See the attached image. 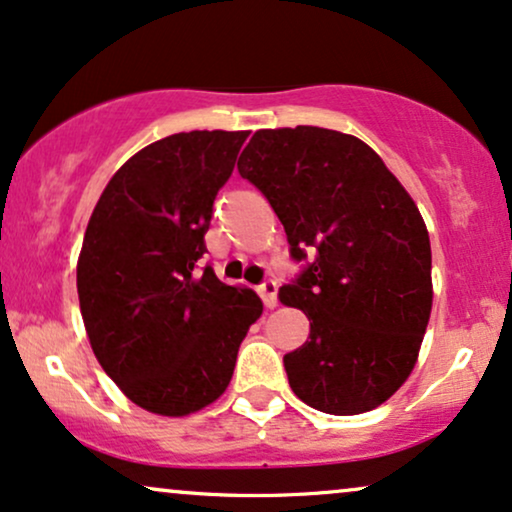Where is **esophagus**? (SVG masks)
I'll list each match as a JSON object with an SVG mask.
<instances>
[{"label": "esophagus", "instance_id": "1", "mask_svg": "<svg viewBox=\"0 0 512 512\" xmlns=\"http://www.w3.org/2000/svg\"><path fill=\"white\" fill-rule=\"evenodd\" d=\"M258 294H261V299H263V304H266V308H270V311H273V308L277 306V285L275 282H263L261 287H258Z\"/></svg>", "mask_w": 512, "mask_h": 512}]
</instances>
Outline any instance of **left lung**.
<instances>
[{
  "label": "left lung",
  "instance_id": "left-lung-1",
  "mask_svg": "<svg viewBox=\"0 0 512 512\" xmlns=\"http://www.w3.org/2000/svg\"><path fill=\"white\" fill-rule=\"evenodd\" d=\"M239 175L270 201L292 258L313 256L280 301L306 313L289 387L330 415L382 406L418 363L432 313V249L418 206L375 149L344 132L258 130Z\"/></svg>",
  "mask_w": 512,
  "mask_h": 512
}]
</instances>
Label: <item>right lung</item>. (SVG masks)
Segmentation results:
<instances>
[{"mask_svg":"<svg viewBox=\"0 0 512 512\" xmlns=\"http://www.w3.org/2000/svg\"><path fill=\"white\" fill-rule=\"evenodd\" d=\"M246 130L163 137L113 173L78 256L90 346L137 406L182 418L223 396L263 304L254 289L197 273L213 201Z\"/></svg>","mask_w":512,"mask_h":512,"instance_id":"1","label":"right lung"}]
</instances>
